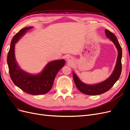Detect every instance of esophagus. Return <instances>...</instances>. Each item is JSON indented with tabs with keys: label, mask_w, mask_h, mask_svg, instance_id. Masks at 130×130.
Masks as SVG:
<instances>
[{
	"label": "esophagus",
	"mask_w": 130,
	"mask_h": 130,
	"mask_svg": "<svg viewBox=\"0 0 130 130\" xmlns=\"http://www.w3.org/2000/svg\"><path fill=\"white\" fill-rule=\"evenodd\" d=\"M73 60L72 59V58L71 57V56H68V57L67 58V61L69 63H71Z\"/></svg>",
	"instance_id": "esophagus-1"
}]
</instances>
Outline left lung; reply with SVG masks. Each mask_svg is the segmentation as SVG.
I'll return each instance as SVG.
<instances>
[{
    "label": "left lung",
    "mask_w": 130,
    "mask_h": 130,
    "mask_svg": "<svg viewBox=\"0 0 130 130\" xmlns=\"http://www.w3.org/2000/svg\"><path fill=\"white\" fill-rule=\"evenodd\" d=\"M105 35L108 38L114 43L116 48L118 51V55L117 58V61L114 72L110 77L106 79L105 81L97 85H88L81 81L79 80L74 72H73V78L75 84L78 90L83 93L87 95H99L107 92L110 89L115 82L118 80L120 76L122 70L121 64V58H122V49L120 45L118 39L114 33L105 29Z\"/></svg>",
    "instance_id": "8db88e82"
}]
</instances>
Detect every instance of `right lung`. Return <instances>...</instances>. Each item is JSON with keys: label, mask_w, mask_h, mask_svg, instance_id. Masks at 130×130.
Instances as JSON below:
<instances>
[{"label": "right lung", "mask_w": 130, "mask_h": 130, "mask_svg": "<svg viewBox=\"0 0 130 130\" xmlns=\"http://www.w3.org/2000/svg\"><path fill=\"white\" fill-rule=\"evenodd\" d=\"M32 27L21 29L13 37L7 56L9 74L14 84L23 91L32 95L44 94L51 90L55 76L65 64L64 59L49 62L43 71L30 75L19 67L15 57V44Z\"/></svg>", "instance_id": "1"}]
</instances>
